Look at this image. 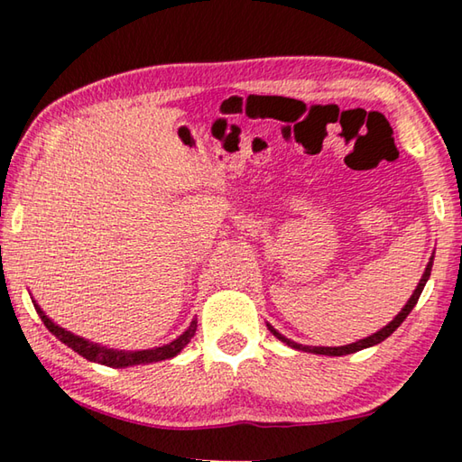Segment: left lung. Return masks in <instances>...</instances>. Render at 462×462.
Masks as SVG:
<instances>
[{
    "mask_svg": "<svg viewBox=\"0 0 462 462\" xmlns=\"http://www.w3.org/2000/svg\"><path fill=\"white\" fill-rule=\"evenodd\" d=\"M432 263H434V259H430V263H428V267H426V271H424V275H421V279H420V283H418V287H416V291H413V295L410 297V301L405 303V308L400 311V314H397L395 318H393V322H389L385 328H381L379 332H374L373 336H369V338H363V340H358V342H353V344H346V346H303V344H297V342H293V340H289V338H285V336H281L275 328L273 326H269V330L277 336V338L281 340V342H285L287 346H291V348H297V350H306V353H314V355H328V356H342V355H350V353H356V350H363V348H369V346H374V344H379V342H383L385 338H389L391 334H393L397 328H400L402 324H403V319L410 316V311L413 310V306H416L418 303V300H420V295H421V289H424V285H426V281H428V277H430V271H432Z\"/></svg>",
    "mask_w": 462,
    "mask_h": 462,
    "instance_id": "left-lung-1",
    "label": "left lung"
}]
</instances>
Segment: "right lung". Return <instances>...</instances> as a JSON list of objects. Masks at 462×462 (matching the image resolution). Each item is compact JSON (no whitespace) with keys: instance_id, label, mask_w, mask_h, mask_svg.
Here are the masks:
<instances>
[{"instance_id":"obj_1","label":"right lung","mask_w":462,"mask_h":462,"mask_svg":"<svg viewBox=\"0 0 462 462\" xmlns=\"http://www.w3.org/2000/svg\"><path fill=\"white\" fill-rule=\"evenodd\" d=\"M36 314L41 316V319L44 322V326L57 336L60 342H65L69 348H73L77 355H81L88 361L106 365V366H114V369H122V366H132V365H143V363H156V361H165V358H173L175 355H179L183 350L185 344H189V340L195 336V328H198V322H191L189 330H185L177 340H173L171 344H165V346L152 348V350H136V353H126V350H114V348H106L99 346V344H93L85 338H79L71 332H67L65 328H60L44 316V311L36 306Z\"/></svg>"}]
</instances>
